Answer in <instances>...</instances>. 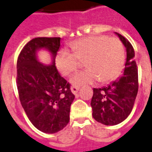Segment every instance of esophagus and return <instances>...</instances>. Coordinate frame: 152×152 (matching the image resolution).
Masks as SVG:
<instances>
[{
  "instance_id": "34e87169",
  "label": "esophagus",
  "mask_w": 152,
  "mask_h": 152,
  "mask_svg": "<svg viewBox=\"0 0 152 152\" xmlns=\"http://www.w3.org/2000/svg\"><path fill=\"white\" fill-rule=\"evenodd\" d=\"M79 89H80L79 86L72 85V86L71 87V90H72V92L73 94H76V93H77V92L79 91Z\"/></svg>"
}]
</instances>
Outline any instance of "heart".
<instances>
[{"label": "heart", "instance_id": "obj_1", "mask_svg": "<svg viewBox=\"0 0 152 152\" xmlns=\"http://www.w3.org/2000/svg\"><path fill=\"white\" fill-rule=\"evenodd\" d=\"M72 52L60 50L56 57V66L64 76L75 72L84 61L87 69L77 73L71 81L74 85L103 84L116 80L125 64L123 45L116 38L105 35L89 36L72 42Z\"/></svg>", "mask_w": 152, "mask_h": 152}]
</instances>
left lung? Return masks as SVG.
I'll list each match as a JSON object with an SVG mask.
<instances>
[{"mask_svg": "<svg viewBox=\"0 0 152 152\" xmlns=\"http://www.w3.org/2000/svg\"><path fill=\"white\" fill-rule=\"evenodd\" d=\"M116 34L126 49L124 72L107 87L93 88L91 101L93 118L106 126L119 124L129 116L139 89L138 68L133 47L122 34Z\"/></svg>", "mask_w": 152, "mask_h": 152, "instance_id": "8db88e82", "label": "left lung"}]
</instances>
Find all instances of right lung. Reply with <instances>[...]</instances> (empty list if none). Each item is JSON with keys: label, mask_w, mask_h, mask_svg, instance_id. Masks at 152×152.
<instances>
[{"label": "right lung", "mask_w": 152, "mask_h": 152, "mask_svg": "<svg viewBox=\"0 0 152 152\" xmlns=\"http://www.w3.org/2000/svg\"><path fill=\"white\" fill-rule=\"evenodd\" d=\"M60 38H35L28 42L17 61V87L20 102L28 118L38 130L53 134L63 130L69 122L70 107L75 95L71 85L56 68V55ZM42 48L50 51L53 63L44 65L37 59Z\"/></svg>", "instance_id": "obj_1"}]
</instances>
